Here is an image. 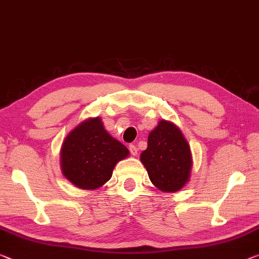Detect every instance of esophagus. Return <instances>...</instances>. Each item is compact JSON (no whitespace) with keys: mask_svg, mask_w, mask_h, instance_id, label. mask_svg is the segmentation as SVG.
<instances>
[{"mask_svg":"<svg viewBox=\"0 0 259 259\" xmlns=\"http://www.w3.org/2000/svg\"><path fill=\"white\" fill-rule=\"evenodd\" d=\"M128 149H130V152H131V154L133 155V156H135V155H138V148L134 145H130Z\"/></svg>","mask_w":259,"mask_h":259,"instance_id":"1","label":"esophagus"}]
</instances>
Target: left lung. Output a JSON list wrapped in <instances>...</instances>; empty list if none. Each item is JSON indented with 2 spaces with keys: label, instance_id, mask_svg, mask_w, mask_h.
Returning <instances> with one entry per match:
<instances>
[{
  "label": "left lung",
  "instance_id": "left-lung-1",
  "mask_svg": "<svg viewBox=\"0 0 259 259\" xmlns=\"http://www.w3.org/2000/svg\"><path fill=\"white\" fill-rule=\"evenodd\" d=\"M140 158L150 181L161 191L176 192L189 181L192 166L190 147L172 122H158L149 133L148 147Z\"/></svg>",
  "mask_w": 259,
  "mask_h": 259
}]
</instances>
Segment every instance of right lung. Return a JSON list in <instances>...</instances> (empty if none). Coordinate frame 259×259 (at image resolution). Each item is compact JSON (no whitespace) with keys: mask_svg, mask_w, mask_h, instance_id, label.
<instances>
[{"mask_svg":"<svg viewBox=\"0 0 259 259\" xmlns=\"http://www.w3.org/2000/svg\"><path fill=\"white\" fill-rule=\"evenodd\" d=\"M128 154V149L104 130L101 119H88L63 141L62 174L77 188L95 190L110 180L114 165Z\"/></svg>","mask_w":259,"mask_h":259,"instance_id":"1","label":"right lung"}]
</instances>
